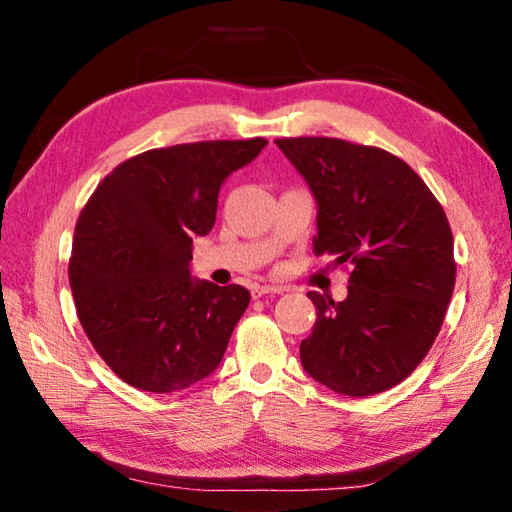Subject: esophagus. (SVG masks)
<instances>
[{"instance_id": "esophagus-1", "label": "esophagus", "mask_w": 512, "mask_h": 512, "mask_svg": "<svg viewBox=\"0 0 512 512\" xmlns=\"http://www.w3.org/2000/svg\"><path fill=\"white\" fill-rule=\"evenodd\" d=\"M250 293H253V298H264V296H275V293H282V289L266 287V284H255V287L250 289Z\"/></svg>"}]
</instances>
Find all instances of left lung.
I'll use <instances>...</instances> for the list:
<instances>
[{
	"mask_svg": "<svg viewBox=\"0 0 512 512\" xmlns=\"http://www.w3.org/2000/svg\"><path fill=\"white\" fill-rule=\"evenodd\" d=\"M280 151L318 205L316 255L350 266L348 298L309 291L316 325L300 361L329 391L366 397L427 357L454 293V237L443 205L409 164L336 137H282Z\"/></svg>",
	"mask_w": 512,
	"mask_h": 512,
	"instance_id": "8db88e82",
	"label": "left lung"
}]
</instances>
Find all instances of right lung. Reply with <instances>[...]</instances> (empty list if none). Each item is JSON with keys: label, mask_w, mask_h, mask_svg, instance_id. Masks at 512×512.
Here are the masks:
<instances>
[{"label": "right lung", "mask_w": 512, "mask_h": 512, "mask_svg": "<svg viewBox=\"0 0 512 512\" xmlns=\"http://www.w3.org/2000/svg\"><path fill=\"white\" fill-rule=\"evenodd\" d=\"M268 142L151 149L112 169L76 221L69 287L94 350L126 384L176 393L219 368L250 302L189 271L194 237L216 221L219 189Z\"/></svg>", "instance_id": "obj_1"}]
</instances>
